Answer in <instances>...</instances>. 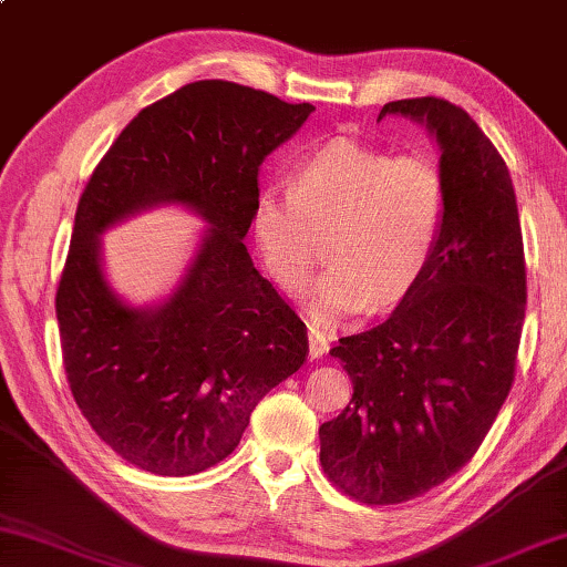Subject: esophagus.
Masks as SVG:
<instances>
[{
	"mask_svg": "<svg viewBox=\"0 0 567 567\" xmlns=\"http://www.w3.org/2000/svg\"><path fill=\"white\" fill-rule=\"evenodd\" d=\"M307 339H310V357L312 359H319V357L327 354L329 342H327V337L319 332V329L310 327V334H307Z\"/></svg>",
	"mask_w": 567,
	"mask_h": 567,
	"instance_id": "esophagus-1",
	"label": "esophagus"
}]
</instances>
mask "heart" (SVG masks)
<instances>
[{
    "instance_id": "b5f03b06",
    "label": "heart",
    "mask_w": 567,
    "mask_h": 567,
    "mask_svg": "<svg viewBox=\"0 0 567 567\" xmlns=\"http://www.w3.org/2000/svg\"><path fill=\"white\" fill-rule=\"evenodd\" d=\"M446 181L426 153L391 156L334 138L290 173L287 193L255 198L250 235L262 270L285 295L302 292L324 245L327 272L307 297L317 324L396 305L424 277L444 230Z\"/></svg>"
}]
</instances>
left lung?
I'll return each mask as SVG.
<instances>
[{
	"label": "left lung",
	"instance_id": "1",
	"mask_svg": "<svg viewBox=\"0 0 567 567\" xmlns=\"http://www.w3.org/2000/svg\"><path fill=\"white\" fill-rule=\"evenodd\" d=\"M421 123L441 151L444 230L424 277L382 324L329 349L354 384L319 426V461L347 496H421L476 454L506 401L526 319L516 190L496 146L444 99L391 101L379 118Z\"/></svg>",
	"mask_w": 567,
	"mask_h": 567
}]
</instances>
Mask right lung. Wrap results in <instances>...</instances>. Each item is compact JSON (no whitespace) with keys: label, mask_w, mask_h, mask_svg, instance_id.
Listing matches in <instances>:
<instances>
[{"label":"right lung","mask_w":567,"mask_h":567,"mask_svg":"<svg viewBox=\"0 0 567 567\" xmlns=\"http://www.w3.org/2000/svg\"><path fill=\"white\" fill-rule=\"evenodd\" d=\"M312 104L233 81H195L143 109L81 195L56 290L66 379L101 441L156 476H193L230 456L267 391L305 364L307 327L245 248L262 161ZM161 204L209 228L156 306L112 292L100 235Z\"/></svg>","instance_id":"obj_1"}]
</instances>
